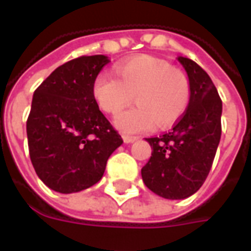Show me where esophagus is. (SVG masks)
Segmentation results:
<instances>
[{
    "label": "esophagus",
    "mask_w": 251,
    "mask_h": 251,
    "mask_svg": "<svg viewBox=\"0 0 251 251\" xmlns=\"http://www.w3.org/2000/svg\"><path fill=\"white\" fill-rule=\"evenodd\" d=\"M124 138V141L126 142V144H131V142H134L138 140V137L136 136H127V134H125V136L122 137Z\"/></svg>",
    "instance_id": "esophagus-1"
}]
</instances>
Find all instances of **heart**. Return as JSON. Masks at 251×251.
I'll return each mask as SVG.
<instances>
[{
    "label": "heart",
    "instance_id": "b5f03b06",
    "mask_svg": "<svg viewBox=\"0 0 251 251\" xmlns=\"http://www.w3.org/2000/svg\"><path fill=\"white\" fill-rule=\"evenodd\" d=\"M115 75L100 72L94 79L91 93L99 109L117 114L133 100L137 106L115 117V126L124 133L167 129L188 107L191 87L184 72L157 57H133L120 63Z\"/></svg>",
    "mask_w": 251,
    "mask_h": 251
}]
</instances>
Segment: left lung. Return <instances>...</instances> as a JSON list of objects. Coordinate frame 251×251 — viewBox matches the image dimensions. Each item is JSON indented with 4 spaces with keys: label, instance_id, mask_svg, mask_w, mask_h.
<instances>
[{
    "label": "left lung",
    "instance_id": "obj_1",
    "mask_svg": "<svg viewBox=\"0 0 251 251\" xmlns=\"http://www.w3.org/2000/svg\"><path fill=\"white\" fill-rule=\"evenodd\" d=\"M177 60L189 80L188 107L172 130L145 138L152 156L141 169L148 188L171 200L189 198L203 185L222 134V100L211 77L188 57Z\"/></svg>",
    "mask_w": 251,
    "mask_h": 251
}]
</instances>
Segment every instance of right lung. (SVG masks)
Returning <instances> with one entry per match:
<instances>
[{
    "label": "right lung",
    "mask_w": 251,
    "mask_h": 251,
    "mask_svg": "<svg viewBox=\"0 0 251 251\" xmlns=\"http://www.w3.org/2000/svg\"><path fill=\"white\" fill-rule=\"evenodd\" d=\"M110 59L82 56L57 67L32 99L26 136L32 165L48 188L72 194L102 179L122 138L102 114L91 93Z\"/></svg>",
    "instance_id": "right-lung-1"
}]
</instances>
